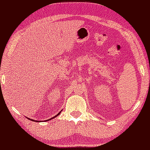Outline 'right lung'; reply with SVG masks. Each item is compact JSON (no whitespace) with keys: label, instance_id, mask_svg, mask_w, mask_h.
I'll use <instances>...</instances> for the list:
<instances>
[{"label":"right lung","instance_id":"add662e5","mask_svg":"<svg viewBox=\"0 0 150 150\" xmlns=\"http://www.w3.org/2000/svg\"><path fill=\"white\" fill-rule=\"evenodd\" d=\"M61 111H60V112H59V113L58 114H57V115H55V117H52V118H51V119H48V120H45V121H47V120H51V119H53V118H55V117H57V116H58V115H59V114L60 113V112H61ZM28 119H30V120H31V119H29V118H28ZM32 120V121H35V120H33V119H32V120ZM35 122H40V121H38V120H35Z\"/></svg>","mask_w":150,"mask_h":150}]
</instances>
